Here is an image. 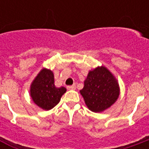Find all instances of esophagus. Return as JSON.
I'll return each mask as SVG.
<instances>
[{
  "mask_svg": "<svg viewBox=\"0 0 149 149\" xmlns=\"http://www.w3.org/2000/svg\"><path fill=\"white\" fill-rule=\"evenodd\" d=\"M76 88V84H74L73 85H69V86H67V89H74Z\"/></svg>",
  "mask_w": 149,
  "mask_h": 149,
  "instance_id": "34e87169",
  "label": "esophagus"
}]
</instances>
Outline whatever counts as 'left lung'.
<instances>
[{
    "mask_svg": "<svg viewBox=\"0 0 149 149\" xmlns=\"http://www.w3.org/2000/svg\"><path fill=\"white\" fill-rule=\"evenodd\" d=\"M80 94L91 111L102 112L117 100L118 84L111 73L101 66L89 72Z\"/></svg>",
    "mask_w": 149,
    "mask_h": 149,
    "instance_id": "1",
    "label": "left lung"
}]
</instances>
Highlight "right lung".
<instances>
[{
	"label": "right lung",
	"mask_w": 149,
	"mask_h": 149,
	"mask_svg": "<svg viewBox=\"0 0 149 149\" xmlns=\"http://www.w3.org/2000/svg\"><path fill=\"white\" fill-rule=\"evenodd\" d=\"M65 92V87L56 88L54 86V74L47 69H43L38 74L31 86L33 101L45 110H49L57 105Z\"/></svg>",
	"instance_id": "right-lung-1"
}]
</instances>
